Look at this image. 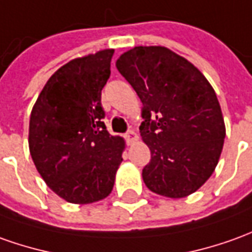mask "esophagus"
Masks as SVG:
<instances>
[{"mask_svg": "<svg viewBox=\"0 0 252 252\" xmlns=\"http://www.w3.org/2000/svg\"><path fill=\"white\" fill-rule=\"evenodd\" d=\"M126 140H127V143H134V141H136L137 138H138V137H137V134L136 133H134V131H133V130H130V131H127V133H126Z\"/></svg>", "mask_w": 252, "mask_h": 252, "instance_id": "obj_1", "label": "esophagus"}]
</instances>
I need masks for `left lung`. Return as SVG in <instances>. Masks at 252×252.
<instances>
[{
	"instance_id": "8db88e82",
	"label": "left lung",
	"mask_w": 252,
	"mask_h": 252,
	"mask_svg": "<svg viewBox=\"0 0 252 252\" xmlns=\"http://www.w3.org/2000/svg\"><path fill=\"white\" fill-rule=\"evenodd\" d=\"M116 68L143 103L140 133L151 151L143 169L147 188L180 199L214 173L225 123L213 86L187 59L164 46H136Z\"/></svg>"
}]
</instances>
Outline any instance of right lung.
Instances as JSON below:
<instances>
[{"label":"right lung","instance_id":"right-lung-1","mask_svg":"<svg viewBox=\"0 0 252 252\" xmlns=\"http://www.w3.org/2000/svg\"><path fill=\"white\" fill-rule=\"evenodd\" d=\"M114 49L71 60L50 76L30 116L29 147L43 181L74 204L111 193L125 140L111 136L101 90L111 75Z\"/></svg>","mask_w":252,"mask_h":252}]
</instances>
